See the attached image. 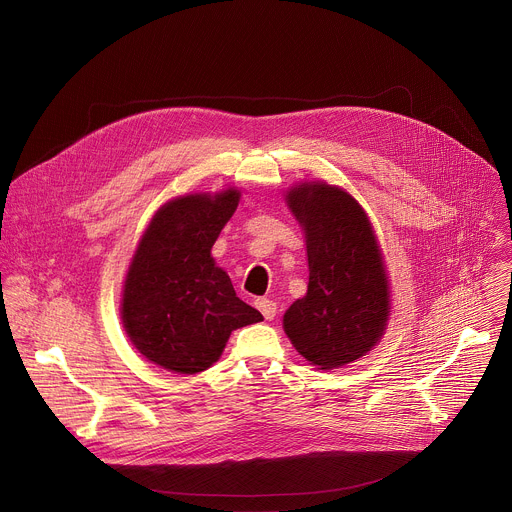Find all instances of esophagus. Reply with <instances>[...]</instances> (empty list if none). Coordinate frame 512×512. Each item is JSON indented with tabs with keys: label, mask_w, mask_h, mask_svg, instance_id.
Returning a JSON list of instances; mask_svg holds the SVG:
<instances>
[{
	"label": "esophagus",
	"mask_w": 512,
	"mask_h": 512,
	"mask_svg": "<svg viewBox=\"0 0 512 512\" xmlns=\"http://www.w3.org/2000/svg\"><path fill=\"white\" fill-rule=\"evenodd\" d=\"M255 307L263 313L265 319H273L277 315V303L273 299L259 297V299H255Z\"/></svg>",
	"instance_id": "obj_1"
}]
</instances>
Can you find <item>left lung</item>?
<instances>
[{"label": "left lung", "instance_id": "8db88e82", "mask_svg": "<svg viewBox=\"0 0 512 512\" xmlns=\"http://www.w3.org/2000/svg\"><path fill=\"white\" fill-rule=\"evenodd\" d=\"M287 207L305 233L307 293L283 315L293 348L319 370L366 356L384 335L390 283L372 223L344 189L295 185Z\"/></svg>", "mask_w": 512, "mask_h": 512}]
</instances>
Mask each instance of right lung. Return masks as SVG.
Returning <instances> with one entry per match:
<instances>
[{
    "label": "right lung",
    "mask_w": 512,
    "mask_h": 512,
    "mask_svg": "<svg viewBox=\"0 0 512 512\" xmlns=\"http://www.w3.org/2000/svg\"><path fill=\"white\" fill-rule=\"evenodd\" d=\"M239 197L237 189H227L168 201L134 251L122 291V323L134 348L168 372L211 368L233 329L263 321L211 257Z\"/></svg>",
    "instance_id": "right-lung-1"
}]
</instances>
